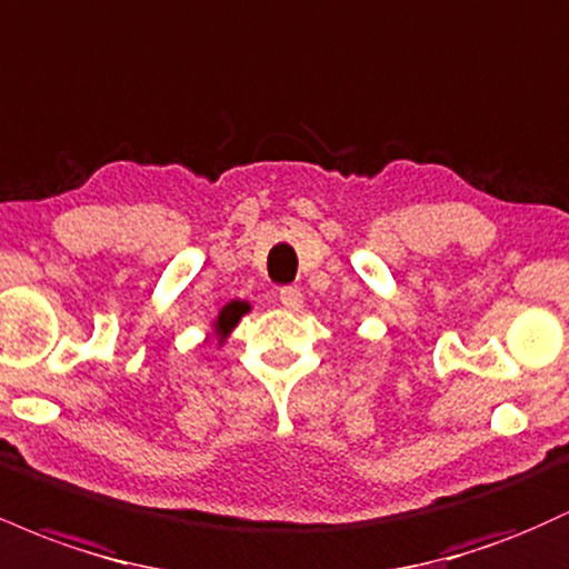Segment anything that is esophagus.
<instances>
[{"label": "esophagus", "instance_id": "esophagus-1", "mask_svg": "<svg viewBox=\"0 0 569 569\" xmlns=\"http://www.w3.org/2000/svg\"><path fill=\"white\" fill-rule=\"evenodd\" d=\"M280 305H283L286 310H299V307L305 305L302 291H299L297 286H286V289H280Z\"/></svg>", "mask_w": 569, "mask_h": 569}]
</instances>
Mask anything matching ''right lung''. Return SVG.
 I'll return each mask as SVG.
<instances>
[{"mask_svg":"<svg viewBox=\"0 0 569 569\" xmlns=\"http://www.w3.org/2000/svg\"><path fill=\"white\" fill-rule=\"evenodd\" d=\"M248 310H251V305L243 302V299H230V302L221 307L217 321L211 323V335L217 337L219 345H224V339L232 335V329L240 323V318H243Z\"/></svg>","mask_w":569,"mask_h":569,"instance_id":"1","label":"right lung"}]
</instances>
